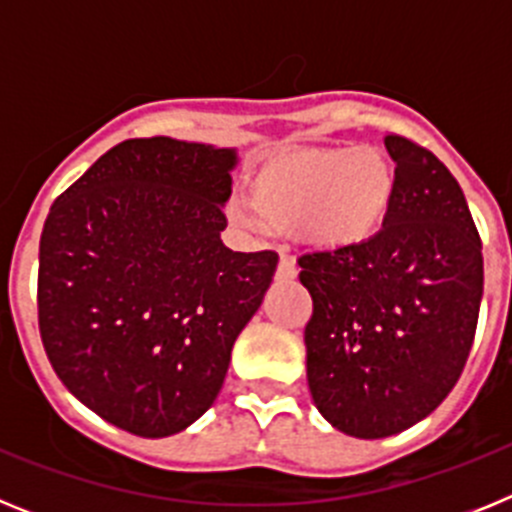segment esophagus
<instances>
[{"label": "esophagus", "mask_w": 512, "mask_h": 512, "mask_svg": "<svg viewBox=\"0 0 512 512\" xmlns=\"http://www.w3.org/2000/svg\"><path fill=\"white\" fill-rule=\"evenodd\" d=\"M297 277V264L292 256H282L277 264V279L279 282H292Z\"/></svg>", "instance_id": "1"}]
</instances>
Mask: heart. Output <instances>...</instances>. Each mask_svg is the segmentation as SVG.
Listing matches in <instances>:
<instances>
[{"label": "heart", "mask_w": 512, "mask_h": 512, "mask_svg": "<svg viewBox=\"0 0 512 512\" xmlns=\"http://www.w3.org/2000/svg\"><path fill=\"white\" fill-rule=\"evenodd\" d=\"M233 217L246 228L300 233L325 251L359 248L382 233L395 202V171L377 148H300L264 158Z\"/></svg>", "instance_id": "heart-1"}]
</instances>
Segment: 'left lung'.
Listing matches in <instances>:
<instances>
[{
  "instance_id": "8db88e82",
  "label": "left lung",
  "mask_w": 512,
  "mask_h": 512,
  "mask_svg": "<svg viewBox=\"0 0 512 512\" xmlns=\"http://www.w3.org/2000/svg\"><path fill=\"white\" fill-rule=\"evenodd\" d=\"M395 202L359 248L300 256L312 297L307 384L320 415L356 438L405 431L459 382L485 264L464 192L428 148L390 133Z\"/></svg>"
}]
</instances>
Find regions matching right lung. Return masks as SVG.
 Instances as JSON below:
<instances>
[{"label": "right lung", "mask_w": 512, "mask_h": 512, "mask_svg": "<svg viewBox=\"0 0 512 512\" xmlns=\"http://www.w3.org/2000/svg\"><path fill=\"white\" fill-rule=\"evenodd\" d=\"M235 151L122 140L61 197L40 235L38 328L66 390L143 438L215 402L277 251L220 241Z\"/></svg>", "instance_id": "1"}]
</instances>
